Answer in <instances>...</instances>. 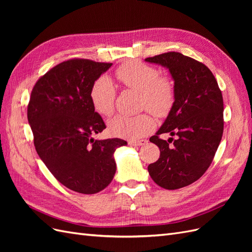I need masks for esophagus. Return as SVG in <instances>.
Returning <instances> with one entry per match:
<instances>
[{
    "label": "esophagus",
    "mask_w": 252,
    "mask_h": 252,
    "mask_svg": "<svg viewBox=\"0 0 252 252\" xmlns=\"http://www.w3.org/2000/svg\"><path fill=\"white\" fill-rule=\"evenodd\" d=\"M130 143L132 145H134V146H143V145L147 144V141L146 140H131Z\"/></svg>",
    "instance_id": "esophagus-1"
}]
</instances>
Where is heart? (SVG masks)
Segmentation results:
<instances>
[{
  "label": "heart",
  "instance_id": "b5f03b06",
  "mask_svg": "<svg viewBox=\"0 0 252 252\" xmlns=\"http://www.w3.org/2000/svg\"><path fill=\"white\" fill-rule=\"evenodd\" d=\"M117 80L124 86L139 91L141 104L157 117H164L174 103V83L166 75H159L156 67L138 61L121 65L114 72ZM90 103L96 113L108 117L114 110L116 87L108 78H98L90 88ZM155 128V121L148 113L134 117L116 116L108 121L110 133L127 139L146 135Z\"/></svg>",
  "mask_w": 252,
  "mask_h": 252
}]
</instances>
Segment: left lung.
Wrapping results in <instances>:
<instances>
[{
    "mask_svg": "<svg viewBox=\"0 0 252 252\" xmlns=\"http://www.w3.org/2000/svg\"><path fill=\"white\" fill-rule=\"evenodd\" d=\"M145 61L168 68L175 88L168 117L149 139L161 154L148 171L158 186L179 189L199 180L215 158L224 130L222 93L207 66L180 52H166ZM167 132L178 139H159V134Z\"/></svg>",
    "mask_w": 252,
    "mask_h": 252,
    "instance_id": "obj_1",
    "label": "left lung"
}]
</instances>
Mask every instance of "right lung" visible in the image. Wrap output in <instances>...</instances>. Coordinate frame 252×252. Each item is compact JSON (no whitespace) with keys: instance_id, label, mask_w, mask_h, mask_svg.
I'll use <instances>...</instances> for the list:
<instances>
[{"instance_id":"add662e5","label":"right lung","mask_w":252,"mask_h":252,"mask_svg":"<svg viewBox=\"0 0 252 252\" xmlns=\"http://www.w3.org/2000/svg\"><path fill=\"white\" fill-rule=\"evenodd\" d=\"M111 65L64 61L37 80L30 95L27 118L37 155L61 184L79 193L94 194L110 184L114 151L127 145L93 138L106 125L90 103V88Z\"/></svg>"}]
</instances>
